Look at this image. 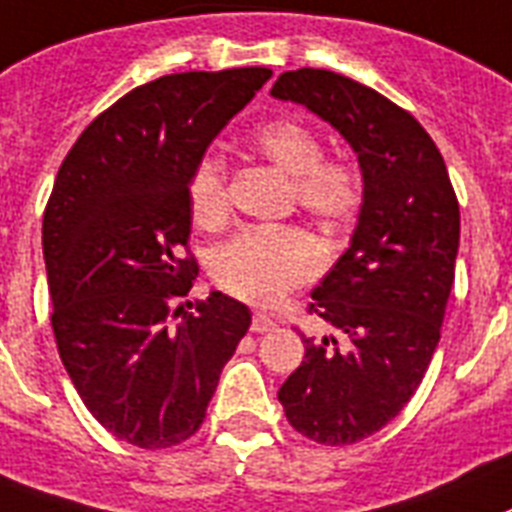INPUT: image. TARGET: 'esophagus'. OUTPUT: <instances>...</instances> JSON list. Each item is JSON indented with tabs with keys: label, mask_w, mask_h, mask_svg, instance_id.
<instances>
[{
	"label": "esophagus",
	"mask_w": 512,
	"mask_h": 512,
	"mask_svg": "<svg viewBox=\"0 0 512 512\" xmlns=\"http://www.w3.org/2000/svg\"><path fill=\"white\" fill-rule=\"evenodd\" d=\"M274 327H277V324H274V319L269 314H253V322H251L253 332L264 335V332H272Z\"/></svg>",
	"instance_id": "34e87169"
}]
</instances>
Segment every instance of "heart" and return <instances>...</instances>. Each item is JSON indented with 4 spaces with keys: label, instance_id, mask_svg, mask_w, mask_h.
Segmentation results:
<instances>
[{
    "label": "heart",
    "instance_id": "obj_1",
    "mask_svg": "<svg viewBox=\"0 0 512 512\" xmlns=\"http://www.w3.org/2000/svg\"><path fill=\"white\" fill-rule=\"evenodd\" d=\"M253 149L290 177L293 201L329 230L353 222L363 206V177L348 159L322 156V141L298 120H272L253 130ZM190 214L198 227L219 230L230 217L225 164L204 156L188 183ZM324 251L303 227L243 230L211 256V280L232 298L272 306L290 290L314 280Z\"/></svg>",
    "mask_w": 512,
    "mask_h": 512
}]
</instances>
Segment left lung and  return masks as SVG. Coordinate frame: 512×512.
I'll return each mask as SVG.
<instances>
[{
	"label": "left lung",
	"mask_w": 512,
	"mask_h": 512,
	"mask_svg": "<svg viewBox=\"0 0 512 512\" xmlns=\"http://www.w3.org/2000/svg\"><path fill=\"white\" fill-rule=\"evenodd\" d=\"M272 96L327 120L361 164L350 248L308 303L345 342L306 337L303 363L277 392L295 432L353 445L403 411L432 363L455 280L458 198L432 135L374 88L301 67L282 73Z\"/></svg>",
	"instance_id": "8db88e82"
}]
</instances>
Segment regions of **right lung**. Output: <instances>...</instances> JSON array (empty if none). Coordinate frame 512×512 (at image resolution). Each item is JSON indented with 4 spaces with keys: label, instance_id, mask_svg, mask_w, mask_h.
<instances>
[{
    "label": "right lung",
    "instance_id": "right-lung-1",
    "mask_svg": "<svg viewBox=\"0 0 512 512\" xmlns=\"http://www.w3.org/2000/svg\"><path fill=\"white\" fill-rule=\"evenodd\" d=\"M269 78L238 67L133 88L80 133L54 180L44 261L59 358L91 416L143 450L201 429L251 327L248 306L219 290L180 303L198 274L188 183Z\"/></svg>",
    "mask_w": 512,
    "mask_h": 512
}]
</instances>
